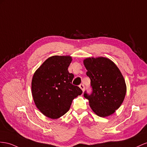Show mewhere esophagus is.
Here are the masks:
<instances>
[{
  "mask_svg": "<svg viewBox=\"0 0 147 147\" xmlns=\"http://www.w3.org/2000/svg\"><path fill=\"white\" fill-rule=\"evenodd\" d=\"M80 86V88L82 89V91H84V89H85V87H84V86L83 85V84H81L80 86Z\"/></svg>",
  "mask_w": 147,
  "mask_h": 147,
  "instance_id": "esophagus-1",
  "label": "esophagus"
}]
</instances>
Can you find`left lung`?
<instances>
[{"mask_svg": "<svg viewBox=\"0 0 147 147\" xmlns=\"http://www.w3.org/2000/svg\"><path fill=\"white\" fill-rule=\"evenodd\" d=\"M87 76L91 80V93L85 91L92 110L99 117L115 112L123 102L126 84L122 73L111 60L106 58H89L84 60Z\"/></svg>", "mask_w": 147, "mask_h": 147, "instance_id": "8db88e82", "label": "left lung"}]
</instances>
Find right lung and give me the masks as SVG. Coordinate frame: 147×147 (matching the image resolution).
I'll return each mask as SVG.
<instances>
[{
	"instance_id": "add662e5",
	"label": "right lung",
	"mask_w": 147,
	"mask_h": 147,
	"mask_svg": "<svg viewBox=\"0 0 147 147\" xmlns=\"http://www.w3.org/2000/svg\"><path fill=\"white\" fill-rule=\"evenodd\" d=\"M71 61L69 56H51L33 74V100L37 108L49 118L58 119L65 114L73 99L82 92L72 84L74 74L67 70Z\"/></svg>"
}]
</instances>
